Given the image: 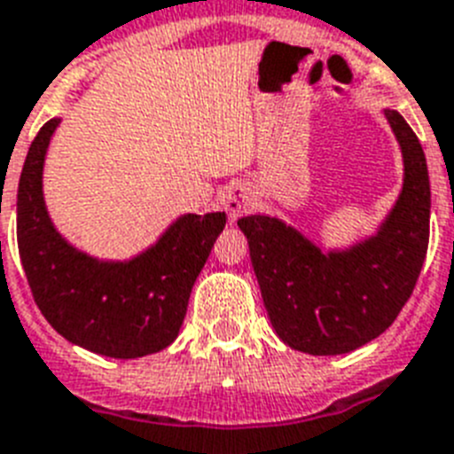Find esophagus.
<instances>
[{
    "mask_svg": "<svg viewBox=\"0 0 454 454\" xmlns=\"http://www.w3.org/2000/svg\"><path fill=\"white\" fill-rule=\"evenodd\" d=\"M223 204L227 211V220L236 223L243 213H248L254 204V192L246 183H231L223 192Z\"/></svg>",
    "mask_w": 454,
    "mask_h": 454,
    "instance_id": "34e87169",
    "label": "esophagus"
}]
</instances>
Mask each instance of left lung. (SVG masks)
Segmentation results:
<instances>
[{
    "mask_svg": "<svg viewBox=\"0 0 454 454\" xmlns=\"http://www.w3.org/2000/svg\"><path fill=\"white\" fill-rule=\"evenodd\" d=\"M403 162V181L376 231L322 250L276 215H243L264 309L283 343L309 355H346L396 320L420 276L429 246V171L403 115L383 108Z\"/></svg>",
    "mask_w": 454,
    "mask_h": 454,
    "instance_id": "left-lung-1",
    "label": "left lung"
}]
</instances>
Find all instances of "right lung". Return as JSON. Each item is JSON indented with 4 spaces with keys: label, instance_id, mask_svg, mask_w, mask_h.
<instances>
[{
    "label": "right lung",
    "instance_id": "1",
    "mask_svg": "<svg viewBox=\"0 0 454 454\" xmlns=\"http://www.w3.org/2000/svg\"><path fill=\"white\" fill-rule=\"evenodd\" d=\"M59 118L29 145L18 183V250L34 301L69 343L137 359L174 343L194 280L224 230V213H185L129 260H101L59 234L43 197V164Z\"/></svg>",
    "mask_w": 454,
    "mask_h": 454
}]
</instances>
